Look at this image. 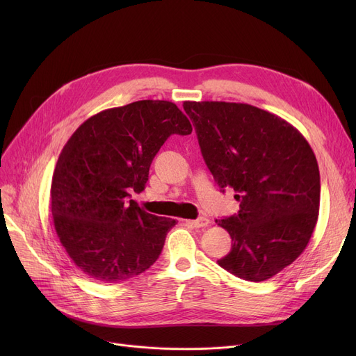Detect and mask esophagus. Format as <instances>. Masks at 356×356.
Returning <instances> with one entry per match:
<instances>
[{
  "label": "esophagus",
  "instance_id": "esophagus-1",
  "mask_svg": "<svg viewBox=\"0 0 356 356\" xmlns=\"http://www.w3.org/2000/svg\"><path fill=\"white\" fill-rule=\"evenodd\" d=\"M189 223V225H192L193 228H204V227H208V223H209V219L208 218H204V216H200V218H197V219H193V220H186Z\"/></svg>",
  "mask_w": 356,
  "mask_h": 356
}]
</instances>
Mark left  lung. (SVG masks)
<instances>
[{
	"label": "left lung",
	"mask_w": 356,
	"mask_h": 356,
	"mask_svg": "<svg viewBox=\"0 0 356 356\" xmlns=\"http://www.w3.org/2000/svg\"><path fill=\"white\" fill-rule=\"evenodd\" d=\"M216 184L232 188L238 213L216 219L232 239L218 264L247 282H264L307 247L319 216L321 175L298 131L248 104H183Z\"/></svg>",
	"instance_id": "8db88e82"
}]
</instances>
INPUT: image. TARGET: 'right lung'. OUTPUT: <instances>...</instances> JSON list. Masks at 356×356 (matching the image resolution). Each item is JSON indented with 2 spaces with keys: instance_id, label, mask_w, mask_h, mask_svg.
Here are the masks:
<instances>
[{
  "instance_id": "obj_1",
  "label": "right lung",
  "mask_w": 356,
  "mask_h": 356,
  "mask_svg": "<svg viewBox=\"0 0 356 356\" xmlns=\"http://www.w3.org/2000/svg\"><path fill=\"white\" fill-rule=\"evenodd\" d=\"M192 124L168 101H137L86 120L65 144L51 179L54 229L67 255L99 283H121L152 267L176 220L143 211L131 192L172 134Z\"/></svg>"
}]
</instances>
